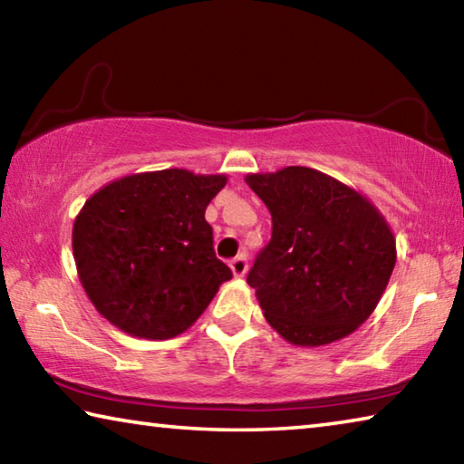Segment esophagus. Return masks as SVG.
Here are the masks:
<instances>
[{
	"instance_id": "obj_1",
	"label": "esophagus",
	"mask_w": 464,
	"mask_h": 464,
	"mask_svg": "<svg viewBox=\"0 0 464 464\" xmlns=\"http://www.w3.org/2000/svg\"><path fill=\"white\" fill-rule=\"evenodd\" d=\"M229 266H231V272H233L235 278H243V276H246V272H247V257L243 254L237 256V257H233Z\"/></svg>"
}]
</instances>
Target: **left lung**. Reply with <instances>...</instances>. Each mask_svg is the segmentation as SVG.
<instances>
[{
	"label": "left lung",
	"mask_w": 464,
	"mask_h": 464,
	"mask_svg": "<svg viewBox=\"0 0 464 464\" xmlns=\"http://www.w3.org/2000/svg\"><path fill=\"white\" fill-rule=\"evenodd\" d=\"M246 182L272 215V239L247 276L270 327L304 348L354 334L397 262L387 218L362 192L313 168L247 174Z\"/></svg>",
	"instance_id": "1"
}]
</instances>
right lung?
Returning <instances> with one entry per match:
<instances>
[{"instance_id": "1", "label": "right lung", "mask_w": 464, "mask_h": 464, "mask_svg": "<svg viewBox=\"0 0 464 464\" xmlns=\"http://www.w3.org/2000/svg\"><path fill=\"white\" fill-rule=\"evenodd\" d=\"M225 174L171 168L112 179L75 217L77 276L102 317L143 340L194 325L233 274L204 218Z\"/></svg>"}]
</instances>
